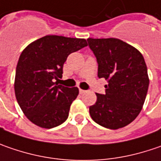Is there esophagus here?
Returning <instances> with one entry per match:
<instances>
[{"label": "esophagus", "instance_id": "esophagus-1", "mask_svg": "<svg viewBox=\"0 0 161 161\" xmlns=\"http://www.w3.org/2000/svg\"><path fill=\"white\" fill-rule=\"evenodd\" d=\"M86 92H87L86 90H84V89L79 88V93H80V94H85V93H86Z\"/></svg>", "mask_w": 161, "mask_h": 161}]
</instances>
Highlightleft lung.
<instances>
[{
	"instance_id": "left-lung-1",
	"label": "left lung",
	"mask_w": 161,
	"mask_h": 161,
	"mask_svg": "<svg viewBox=\"0 0 161 161\" xmlns=\"http://www.w3.org/2000/svg\"><path fill=\"white\" fill-rule=\"evenodd\" d=\"M96 57L98 77L108 81L105 94L89 107L92 119L103 127L122 128L135 120L143 106L149 75L143 56L121 39H87Z\"/></svg>"
}]
</instances>
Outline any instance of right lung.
Returning a JSON list of instances; mask_svg holds the SVG:
<instances>
[{
  "label": "right lung",
  "mask_w": 161,
  "mask_h": 161,
  "mask_svg": "<svg viewBox=\"0 0 161 161\" xmlns=\"http://www.w3.org/2000/svg\"><path fill=\"white\" fill-rule=\"evenodd\" d=\"M86 46L85 39L47 35L23 49L16 67L14 91L19 107L32 123L50 129L67 120L79 90L55 80L62 77L68 55Z\"/></svg>",
  "instance_id": "add662e5"
}]
</instances>
